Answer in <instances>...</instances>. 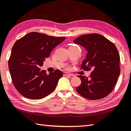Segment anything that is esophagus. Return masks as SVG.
<instances>
[{
	"instance_id": "1",
	"label": "esophagus",
	"mask_w": 131,
	"mask_h": 131,
	"mask_svg": "<svg viewBox=\"0 0 131 131\" xmlns=\"http://www.w3.org/2000/svg\"><path fill=\"white\" fill-rule=\"evenodd\" d=\"M64 76H68V77H72V75L70 74V73H67V72H65L64 73Z\"/></svg>"
}]
</instances>
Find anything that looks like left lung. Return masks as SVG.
Instances as JSON below:
<instances>
[{"label": "left lung", "mask_w": 131, "mask_h": 131, "mask_svg": "<svg viewBox=\"0 0 131 131\" xmlns=\"http://www.w3.org/2000/svg\"><path fill=\"white\" fill-rule=\"evenodd\" d=\"M74 42L88 51L81 69L93 70L89 78L78 75L81 84L77 88L78 93L90 100L106 97L114 89L120 73V56L116 47L97 33L81 35Z\"/></svg>", "instance_id": "1"}]
</instances>
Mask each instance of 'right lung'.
Here are the masks:
<instances>
[{
  "instance_id": "obj_1",
  "label": "right lung",
  "mask_w": 131,
  "mask_h": 131,
  "mask_svg": "<svg viewBox=\"0 0 131 131\" xmlns=\"http://www.w3.org/2000/svg\"><path fill=\"white\" fill-rule=\"evenodd\" d=\"M65 39L30 32L15 42L8 65L14 85L23 96L40 100L56 88L59 79L63 77L62 72L56 70L47 74L40 67L51 51Z\"/></svg>"
}]
</instances>
